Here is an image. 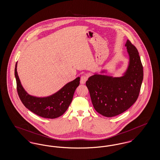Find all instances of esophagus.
Returning <instances> with one entry per match:
<instances>
[{
  "label": "esophagus",
  "instance_id": "34e87169",
  "mask_svg": "<svg viewBox=\"0 0 160 160\" xmlns=\"http://www.w3.org/2000/svg\"><path fill=\"white\" fill-rule=\"evenodd\" d=\"M88 80V77L85 75H83L81 76L80 78V83L81 84H84L86 83V82Z\"/></svg>",
  "mask_w": 160,
  "mask_h": 160
}]
</instances>
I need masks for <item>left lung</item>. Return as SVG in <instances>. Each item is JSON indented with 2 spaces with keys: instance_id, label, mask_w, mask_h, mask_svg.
<instances>
[{
  "instance_id": "1",
  "label": "left lung",
  "mask_w": 160,
  "mask_h": 160,
  "mask_svg": "<svg viewBox=\"0 0 160 160\" xmlns=\"http://www.w3.org/2000/svg\"><path fill=\"white\" fill-rule=\"evenodd\" d=\"M125 46L129 65L124 75L112 77L94 74L86 85L95 110L106 117L121 114L136 101L143 79V69L136 47L128 39Z\"/></svg>"
}]
</instances>
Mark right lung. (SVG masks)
Masks as SVG:
<instances>
[{
	"instance_id": "right-lung-1",
	"label": "right lung",
	"mask_w": 160,
	"mask_h": 160,
	"mask_svg": "<svg viewBox=\"0 0 160 160\" xmlns=\"http://www.w3.org/2000/svg\"><path fill=\"white\" fill-rule=\"evenodd\" d=\"M15 64V77L17 90L24 106L32 112L44 118L54 119L63 114L70 105L74 92L80 84V77L65 85L53 95L44 98H38L29 95L20 83Z\"/></svg>"
}]
</instances>
